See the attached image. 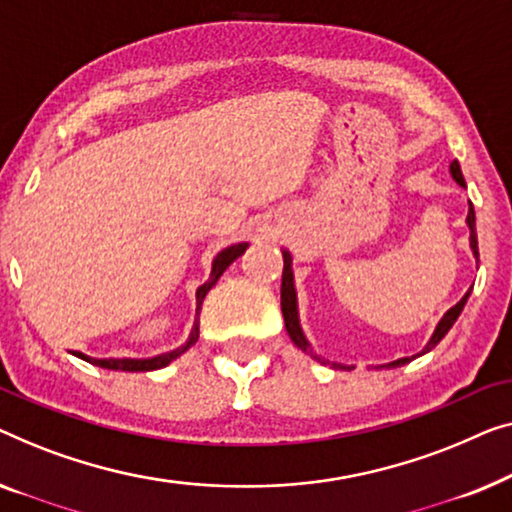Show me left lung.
Instances as JSON below:
<instances>
[{
  "mask_svg": "<svg viewBox=\"0 0 512 512\" xmlns=\"http://www.w3.org/2000/svg\"><path fill=\"white\" fill-rule=\"evenodd\" d=\"M450 174H452V178H455V181H457L459 185L466 187V183H464V176H462V169H459V162H457V160L450 164ZM466 225H469V229H471V250H473L475 259H478V234H475V211H473V204H469V215H466ZM283 262H285V264H283V285H280V308H283V318H285V329H287V334H290V338L294 341V345H297V348L304 350L306 355H311L313 359H318L320 364H329L331 369H343V371H350V366H345V364H336V362H329V359H322V357H318V355H315V352L311 350V343L306 341L304 331H301V325H299L297 290H294V273H292V255H290V250H283ZM471 290H473V287H471ZM471 290L466 292L464 297L459 299L457 304L452 306L448 313L443 315L441 322H438L436 329H434V334H431L429 343L424 345V348H422V352H417V355H413V357H401V359H397V362H390V364H385V366H403V364H408L410 359L420 357V355H424V352H429L431 348H436V345L443 341V336L448 334L450 327L455 325V322H457L459 313L464 311L466 301H469V297H471Z\"/></svg>",
  "mask_w": 512,
  "mask_h": 512,
  "instance_id": "1",
  "label": "left lung"
}]
</instances>
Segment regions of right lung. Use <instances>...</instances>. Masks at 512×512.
Returning <instances> with one entry per match:
<instances>
[{
  "label": "right lung",
  "mask_w": 512,
  "mask_h": 512,
  "mask_svg": "<svg viewBox=\"0 0 512 512\" xmlns=\"http://www.w3.org/2000/svg\"><path fill=\"white\" fill-rule=\"evenodd\" d=\"M246 248H248V243H236V246H229V248L222 250V253L215 255L211 278H208V283H204L197 290V315L201 311V304H204V297L208 294V290H211V287L218 283V278L222 276V273H225L227 266L232 264L236 257H241L243 253H246ZM197 338H199V325L194 322V329H192L190 338L185 341V345H181V348H176L171 352H164V355L150 357V359H127V357H122V359H95V357L83 355V352H74V355L85 359V362L95 364V366H102V369H109V371H155V369H162V366L174 362V359L181 357L185 350H190L192 345L197 343Z\"/></svg>",
  "instance_id": "right-lung-1"
}]
</instances>
